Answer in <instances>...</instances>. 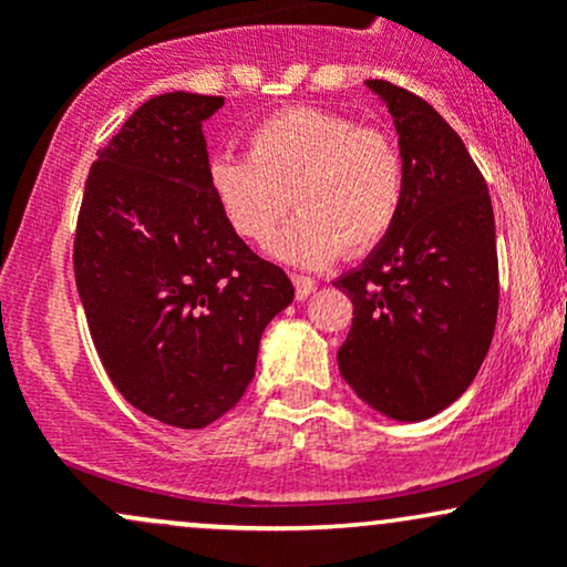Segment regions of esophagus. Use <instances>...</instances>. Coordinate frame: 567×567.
<instances>
[{
  "instance_id": "1",
  "label": "esophagus",
  "mask_w": 567,
  "mask_h": 567,
  "mask_svg": "<svg viewBox=\"0 0 567 567\" xmlns=\"http://www.w3.org/2000/svg\"><path fill=\"white\" fill-rule=\"evenodd\" d=\"M290 279H292V285H296V296L301 298H309L311 292L317 290V282L311 277H303V275H290Z\"/></svg>"
}]
</instances>
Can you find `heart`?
Listing matches in <instances>:
<instances>
[{
    "label": "heart",
    "mask_w": 567,
    "mask_h": 567,
    "mask_svg": "<svg viewBox=\"0 0 567 567\" xmlns=\"http://www.w3.org/2000/svg\"><path fill=\"white\" fill-rule=\"evenodd\" d=\"M210 188L239 237L266 243L296 266L362 256L389 237L405 199V159L386 133L347 114L292 106L250 133V157L218 154Z\"/></svg>",
    "instance_id": "b5f03b06"
}]
</instances>
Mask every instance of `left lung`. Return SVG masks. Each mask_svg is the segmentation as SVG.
Returning <instances> with one entry per match:
<instances>
[{
  "label": "left lung",
  "mask_w": 567,
  "mask_h": 567,
  "mask_svg": "<svg viewBox=\"0 0 567 567\" xmlns=\"http://www.w3.org/2000/svg\"><path fill=\"white\" fill-rule=\"evenodd\" d=\"M392 114L405 159L394 229L336 279L354 303L338 370L394 421L437 415L470 389L498 315L496 220L483 173L424 97L368 80Z\"/></svg>",
  "instance_id": "left-lung-1"
}]
</instances>
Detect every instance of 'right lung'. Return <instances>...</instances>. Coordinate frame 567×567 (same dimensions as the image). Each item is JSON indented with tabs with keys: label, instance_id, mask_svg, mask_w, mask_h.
I'll list each match as a JSON object with an SVG mask.
<instances>
[{
	"label": "right lung",
	"instance_id": "add662e5",
	"mask_svg": "<svg viewBox=\"0 0 567 567\" xmlns=\"http://www.w3.org/2000/svg\"><path fill=\"white\" fill-rule=\"evenodd\" d=\"M220 95L146 101L97 152L74 237L95 351L120 394L167 426L202 429L243 400L264 328L292 301L210 188L202 122Z\"/></svg>",
	"mask_w": 567,
	"mask_h": 567
}]
</instances>
